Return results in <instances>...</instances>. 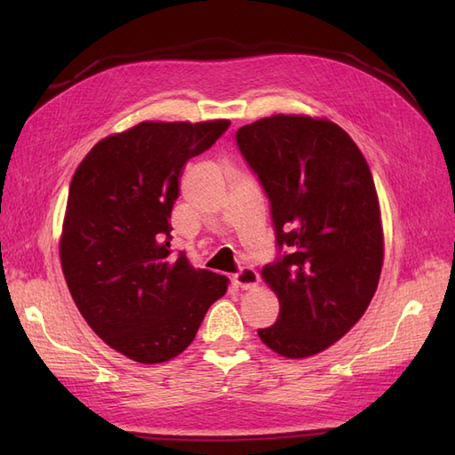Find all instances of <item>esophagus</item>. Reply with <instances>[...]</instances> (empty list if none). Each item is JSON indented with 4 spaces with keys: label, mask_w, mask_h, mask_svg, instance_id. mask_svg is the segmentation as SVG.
<instances>
[{
    "label": "esophagus",
    "mask_w": 455,
    "mask_h": 455,
    "mask_svg": "<svg viewBox=\"0 0 455 455\" xmlns=\"http://www.w3.org/2000/svg\"><path fill=\"white\" fill-rule=\"evenodd\" d=\"M233 284H235L237 288H243V291H249V288H254L259 281L258 273L252 269V267H241L235 275L231 277Z\"/></svg>",
    "instance_id": "1"
}]
</instances>
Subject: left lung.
Instances as JSON below:
<instances>
[{
  "mask_svg": "<svg viewBox=\"0 0 455 455\" xmlns=\"http://www.w3.org/2000/svg\"><path fill=\"white\" fill-rule=\"evenodd\" d=\"M235 140L269 199L281 252L261 269L281 311L258 336L304 359L346 336L374 298L383 264L374 178L351 136L328 119L264 117Z\"/></svg>",
  "mask_w": 455,
  "mask_h": 455,
  "instance_id": "left-lung-1",
  "label": "left lung"
}]
</instances>
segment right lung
I'll return each instance as SVG.
<instances>
[{"label":"right lung","instance_id":"right-lung-1","mask_svg":"<svg viewBox=\"0 0 455 455\" xmlns=\"http://www.w3.org/2000/svg\"><path fill=\"white\" fill-rule=\"evenodd\" d=\"M228 119L144 121L96 144L79 163L60 239L64 279L84 319L109 347L142 364L174 359L228 279L172 256V204L186 163Z\"/></svg>","mask_w":455,"mask_h":455}]
</instances>
